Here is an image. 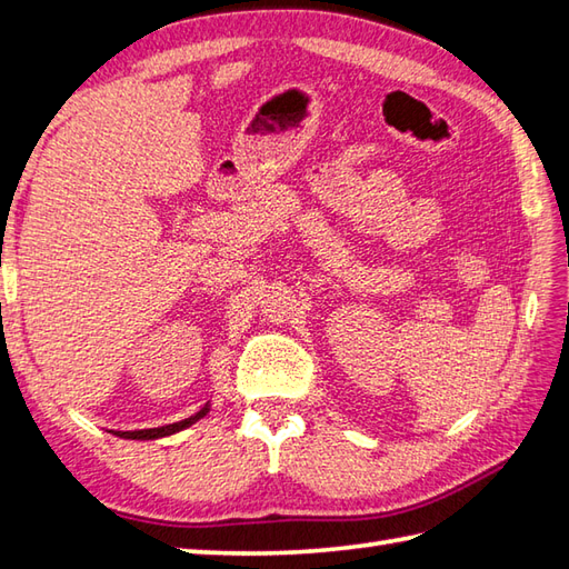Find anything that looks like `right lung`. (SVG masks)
Returning a JSON list of instances; mask_svg holds the SVG:
<instances>
[{
    "label": "right lung",
    "instance_id": "1",
    "mask_svg": "<svg viewBox=\"0 0 569 569\" xmlns=\"http://www.w3.org/2000/svg\"><path fill=\"white\" fill-rule=\"evenodd\" d=\"M208 410H210V403H204V406L198 410L196 416H190V418L180 420V422H173V426L149 428V430H127V432H122V430H114V435H119V438H127V440H159V438H166V435H173V432H178V430H186V428H190L192 422L208 416Z\"/></svg>",
    "mask_w": 569,
    "mask_h": 569
}]
</instances>
